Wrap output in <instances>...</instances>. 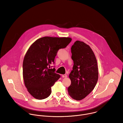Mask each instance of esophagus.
I'll return each instance as SVG.
<instances>
[{"instance_id":"esophagus-1","label":"esophagus","mask_w":123,"mask_h":123,"mask_svg":"<svg viewBox=\"0 0 123 123\" xmlns=\"http://www.w3.org/2000/svg\"><path fill=\"white\" fill-rule=\"evenodd\" d=\"M62 77H63V78L67 77V74H63V75H62Z\"/></svg>"}]
</instances>
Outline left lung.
I'll return each mask as SVG.
<instances>
[{"instance_id": "8db88e82", "label": "left lung", "mask_w": 123, "mask_h": 123, "mask_svg": "<svg viewBox=\"0 0 123 123\" xmlns=\"http://www.w3.org/2000/svg\"><path fill=\"white\" fill-rule=\"evenodd\" d=\"M71 52L74 65L69 75L71 85L68 91L72 98L81 100L93 91L97 84V62L91 47L83 42L75 41Z\"/></svg>"}]
</instances>
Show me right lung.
<instances>
[{
	"label": "right lung",
	"instance_id": "add662e5",
	"mask_svg": "<svg viewBox=\"0 0 123 123\" xmlns=\"http://www.w3.org/2000/svg\"><path fill=\"white\" fill-rule=\"evenodd\" d=\"M69 37H43L35 41L27 51L23 62L24 84L28 92L38 100L51 94V87L60 77L55 73V58L58 50L71 42Z\"/></svg>",
	"mask_w": 123,
	"mask_h": 123
}]
</instances>
